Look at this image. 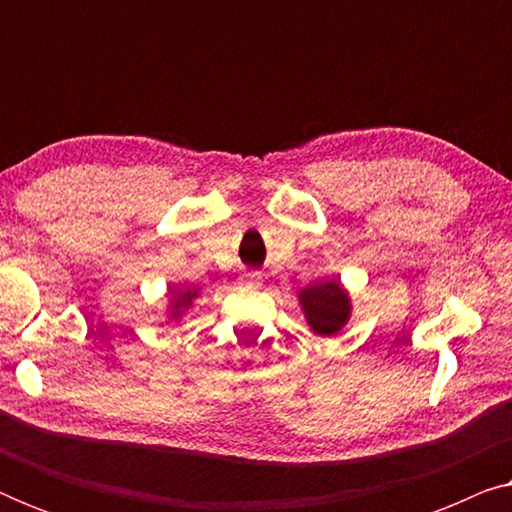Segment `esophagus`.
<instances>
[{
  "label": "esophagus",
  "mask_w": 512,
  "mask_h": 512,
  "mask_svg": "<svg viewBox=\"0 0 512 512\" xmlns=\"http://www.w3.org/2000/svg\"><path fill=\"white\" fill-rule=\"evenodd\" d=\"M244 284H249V286H263V279H261V275H258V272H247V275H244Z\"/></svg>",
  "instance_id": "obj_1"
}]
</instances>
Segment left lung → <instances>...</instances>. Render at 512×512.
Returning a JSON list of instances; mask_svg holds the SVG:
<instances>
[{"label":"left lung","mask_w":512,"mask_h":512,"mask_svg":"<svg viewBox=\"0 0 512 512\" xmlns=\"http://www.w3.org/2000/svg\"><path fill=\"white\" fill-rule=\"evenodd\" d=\"M296 298L310 331L321 338L338 335L352 319V296L338 277L303 286L296 291Z\"/></svg>","instance_id":"8db88e82"}]
</instances>
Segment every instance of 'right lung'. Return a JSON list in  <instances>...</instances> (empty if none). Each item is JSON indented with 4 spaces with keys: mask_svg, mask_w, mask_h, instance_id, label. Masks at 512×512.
Here are the masks:
<instances>
[{
    "mask_svg": "<svg viewBox=\"0 0 512 512\" xmlns=\"http://www.w3.org/2000/svg\"><path fill=\"white\" fill-rule=\"evenodd\" d=\"M200 296V289L195 286H170L167 289V324H179L186 317V312L191 310L195 300Z\"/></svg>",
    "mask_w": 512,
    "mask_h": 512,
    "instance_id": "1",
    "label": "right lung"
}]
</instances>
